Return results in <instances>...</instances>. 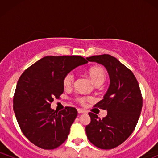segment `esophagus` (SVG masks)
Returning <instances> with one entry per match:
<instances>
[{
	"label": "esophagus",
	"mask_w": 158,
	"mask_h": 158,
	"mask_svg": "<svg viewBox=\"0 0 158 158\" xmlns=\"http://www.w3.org/2000/svg\"><path fill=\"white\" fill-rule=\"evenodd\" d=\"M77 110H78V113H79V114H85V113H86V110L80 109V108H79V109H78Z\"/></svg>",
	"instance_id": "34e87169"
}]
</instances>
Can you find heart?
I'll use <instances>...</instances> for the list:
<instances>
[{
  "label": "heart",
  "mask_w": 158,
  "mask_h": 158,
  "mask_svg": "<svg viewBox=\"0 0 158 158\" xmlns=\"http://www.w3.org/2000/svg\"><path fill=\"white\" fill-rule=\"evenodd\" d=\"M89 77L92 82L96 86H99L105 82L106 79V72L102 67L95 66L91 68L88 71ZM75 81V74L73 72H68L63 78V85L65 88H70L73 86ZM90 98L85 97H78L77 100L80 104H85L87 100H89Z\"/></svg>",
  "instance_id": "b5f03b06"
}]
</instances>
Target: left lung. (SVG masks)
<instances>
[{"label":"left lung","instance_id":"obj_1","mask_svg":"<svg viewBox=\"0 0 158 158\" xmlns=\"http://www.w3.org/2000/svg\"><path fill=\"white\" fill-rule=\"evenodd\" d=\"M106 68L110 85L103 99L95 105L107 110L102 119L90 112V124L85 127L92 144L102 149H111L126 141L135 130L143 106V97L137 79L131 70L108 54L86 58Z\"/></svg>","mask_w":158,"mask_h":158}]
</instances>
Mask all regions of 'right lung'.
<instances>
[{
    "instance_id": "obj_1",
    "label": "right lung",
    "mask_w": 158,
    "mask_h": 158,
    "mask_svg": "<svg viewBox=\"0 0 158 158\" xmlns=\"http://www.w3.org/2000/svg\"><path fill=\"white\" fill-rule=\"evenodd\" d=\"M79 56H45L20 77L13 97V110L21 131L43 149H54L68 138L77 110L51 109L54 98L64 91L63 78L78 66L87 64Z\"/></svg>"
}]
</instances>
